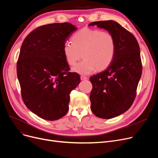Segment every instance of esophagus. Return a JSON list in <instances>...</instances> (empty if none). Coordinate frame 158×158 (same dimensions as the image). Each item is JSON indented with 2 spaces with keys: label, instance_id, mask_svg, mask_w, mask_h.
<instances>
[{
  "label": "esophagus",
  "instance_id": "34e87169",
  "mask_svg": "<svg viewBox=\"0 0 158 158\" xmlns=\"http://www.w3.org/2000/svg\"><path fill=\"white\" fill-rule=\"evenodd\" d=\"M87 79H88V77L85 76V75H81V80H86Z\"/></svg>",
  "mask_w": 158,
  "mask_h": 158
}]
</instances>
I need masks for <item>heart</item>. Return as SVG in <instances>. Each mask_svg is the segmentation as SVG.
I'll list each match as a JSON object with an SVG mask.
<instances>
[{"mask_svg": "<svg viewBox=\"0 0 158 158\" xmlns=\"http://www.w3.org/2000/svg\"><path fill=\"white\" fill-rule=\"evenodd\" d=\"M72 42L64 43L63 48L68 65L74 66L82 56L83 60L73 68L80 74H89L95 70L102 71L111 64L115 53V38L108 31L83 28L75 32Z\"/></svg>", "mask_w": 158, "mask_h": 158, "instance_id": "1", "label": "heart"}]
</instances>
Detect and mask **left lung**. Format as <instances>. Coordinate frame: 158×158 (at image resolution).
Instances as JSON below:
<instances>
[{"instance_id": "obj_1", "label": "left lung", "mask_w": 158, "mask_h": 158, "mask_svg": "<svg viewBox=\"0 0 158 158\" xmlns=\"http://www.w3.org/2000/svg\"><path fill=\"white\" fill-rule=\"evenodd\" d=\"M112 34L116 48L114 60L105 70L90 77L91 110L98 118L111 119L133 104L142 73L139 44L135 37L114 20L93 22Z\"/></svg>"}]
</instances>
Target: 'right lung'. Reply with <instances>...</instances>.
Here are the masks:
<instances>
[{
  "mask_svg": "<svg viewBox=\"0 0 158 158\" xmlns=\"http://www.w3.org/2000/svg\"><path fill=\"white\" fill-rule=\"evenodd\" d=\"M77 28L68 23L38 27L26 36L17 63L21 95L30 111L40 118L57 120L69 109L70 94L80 83L70 72L63 48Z\"/></svg>",
  "mask_w": 158,
  "mask_h": 158,
  "instance_id": "1",
  "label": "right lung"
}]
</instances>
